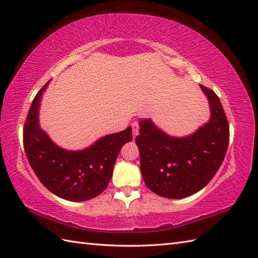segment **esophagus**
I'll return each instance as SVG.
<instances>
[{
    "label": "esophagus",
    "mask_w": 258,
    "mask_h": 258,
    "mask_svg": "<svg viewBox=\"0 0 258 258\" xmlns=\"http://www.w3.org/2000/svg\"><path fill=\"white\" fill-rule=\"evenodd\" d=\"M132 132H133V139H135L136 136L139 135V124H138V122H134L132 124Z\"/></svg>",
    "instance_id": "34e87169"
}]
</instances>
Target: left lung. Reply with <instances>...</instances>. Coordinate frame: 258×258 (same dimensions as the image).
Wrapping results in <instances>:
<instances>
[{
  "label": "left lung",
  "instance_id": "left-lung-1",
  "mask_svg": "<svg viewBox=\"0 0 258 258\" xmlns=\"http://www.w3.org/2000/svg\"><path fill=\"white\" fill-rule=\"evenodd\" d=\"M210 104V120L184 138L158 128L153 120H140L135 143L141 173L147 187L166 199H184L210 183L225 157L229 126L222 103L212 90L200 85Z\"/></svg>",
  "mask_w": 258,
  "mask_h": 258
}]
</instances>
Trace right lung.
Instances as JSON below:
<instances>
[{
  "label": "right lung",
  "mask_w": 258,
  "mask_h": 258,
  "mask_svg": "<svg viewBox=\"0 0 258 258\" xmlns=\"http://www.w3.org/2000/svg\"><path fill=\"white\" fill-rule=\"evenodd\" d=\"M47 83L38 91L27 114L23 131L25 154L45 187L61 199L82 202L94 199L107 187L122 146L132 141V127L108 134L81 151L56 145L41 128L38 112Z\"/></svg>",
  "instance_id": "1"
}]
</instances>
